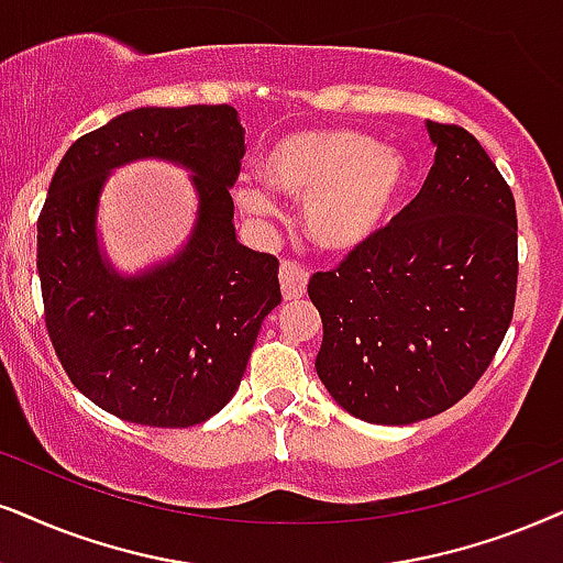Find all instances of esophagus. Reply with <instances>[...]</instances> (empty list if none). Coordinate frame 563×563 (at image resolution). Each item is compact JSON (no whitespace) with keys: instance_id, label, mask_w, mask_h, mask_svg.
Wrapping results in <instances>:
<instances>
[{"instance_id":"obj_1","label":"esophagus","mask_w":563,"mask_h":563,"mask_svg":"<svg viewBox=\"0 0 563 563\" xmlns=\"http://www.w3.org/2000/svg\"><path fill=\"white\" fill-rule=\"evenodd\" d=\"M306 286H309V273L298 267L296 262H283L280 265V290L286 301H298L306 296Z\"/></svg>"}]
</instances>
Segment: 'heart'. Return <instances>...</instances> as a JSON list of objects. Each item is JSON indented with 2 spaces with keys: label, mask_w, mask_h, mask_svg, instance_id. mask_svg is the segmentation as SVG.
Masks as SVG:
<instances>
[{
  "label": "heart",
  "mask_w": 563,
  "mask_h": 563,
  "mask_svg": "<svg viewBox=\"0 0 563 563\" xmlns=\"http://www.w3.org/2000/svg\"><path fill=\"white\" fill-rule=\"evenodd\" d=\"M257 174L275 195L303 199L306 236L332 257H353L374 246L410 187L402 151L338 126L280 134L260 155ZM233 199L249 218H267L275 210L257 184H239Z\"/></svg>",
  "instance_id": "1"
}]
</instances>
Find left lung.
Instances as JSON below:
<instances>
[{
  "label": "left lung",
  "mask_w": 563,
  "mask_h": 563,
  "mask_svg": "<svg viewBox=\"0 0 563 563\" xmlns=\"http://www.w3.org/2000/svg\"><path fill=\"white\" fill-rule=\"evenodd\" d=\"M431 174L389 231L309 280L324 338L317 374L340 408L408 426L452 408L481 379L517 296L515 197L481 142L426 122Z\"/></svg>",
  "instance_id": "1"
}]
</instances>
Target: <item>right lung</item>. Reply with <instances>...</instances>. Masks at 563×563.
<instances>
[{
    "label": "right lung",
    "instance_id": "add662e5",
    "mask_svg": "<svg viewBox=\"0 0 563 563\" xmlns=\"http://www.w3.org/2000/svg\"><path fill=\"white\" fill-rule=\"evenodd\" d=\"M151 157L190 170L196 223L168 261L126 276L104 257L97 208L113 169ZM241 158L233 106H145L73 142L56 168L38 218L48 338L75 387L122 421L184 429L216 416L280 303L277 260L233 229Z\"/></svg>",
    "mask_w": 563,
    "mask_h": 563
}]
</instances>
